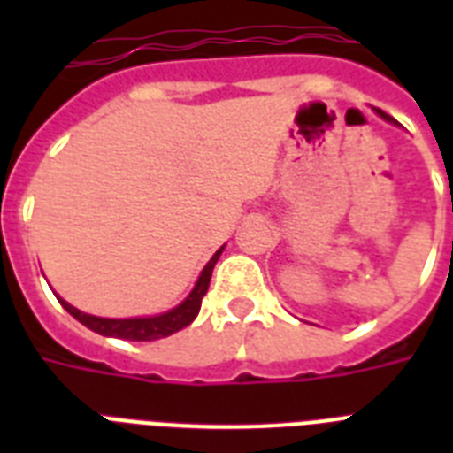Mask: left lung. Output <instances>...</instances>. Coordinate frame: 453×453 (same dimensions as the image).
<instances>
[{
	"label": "left lung",
	"instance_id": "1",
	"mask_svg": "<svg viewBox=\"0 0 453 453\" xmlns=\"http://www.w3.org/2000/svg\"><path fill=\"white\" fill-rule=\"evenodd\" d=\"M379 115H380V117H383V119H388V122H393V117H388V115H386V112H380V110H379Z\"/></svg>",
	"mask_w": 453,
	"mask_h": 453
}]
</instances>
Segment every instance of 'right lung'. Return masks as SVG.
Here are the masks:
<instances>
[{
	"label": "right lung",
	"mask_w": 453,
	"mask_h": 453,
	"mask_svg": "<svg viewBox=\"0 0 453 453\" xmlns=\"http://www.w3.org/2000/svg\"><path fill=\"white\" fill-rule=\"evenodd\" d=\"M220 251H223V247L213 254L211 261L206 263V268L202 270V275H199L195 289L190 291V296L185 298L178 308L169 310V312H164V315L134 317V319H108V317L87 315V312L73 308V305L63 301V298H58V301L60 305H63V308L74 317V319H80L84 326H88V329L96 331V334H101V336L124 338V341H157V338L176 334V331L188 326V324L197 317L199 308H202V298H204L206 289H209L213 265H216V261H219Z\"/></svg>",
	"instance_id": "right-lung-1"
}]
</instances>
